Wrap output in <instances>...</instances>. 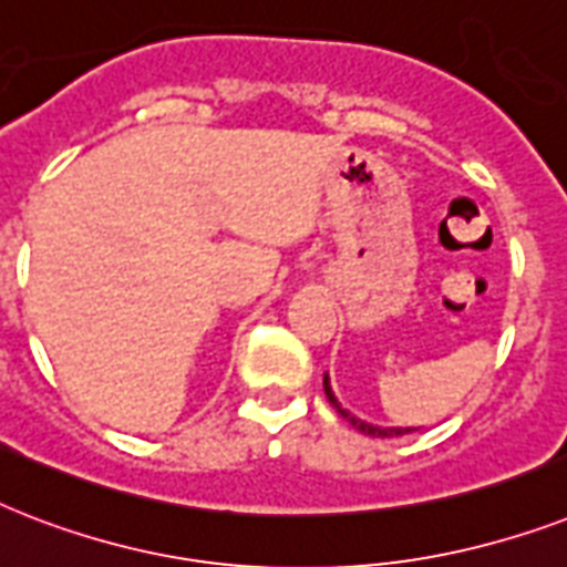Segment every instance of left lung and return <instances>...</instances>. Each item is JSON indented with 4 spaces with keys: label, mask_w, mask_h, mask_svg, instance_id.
<instances>
[{
    "label": "left lung",
    "mask_w": 567,
    "mask_h": 567,
    "mask_svg": "<svg viewBox=\"0 0 567 567\" xmlns=\"http://www.w3.org/2000/svg\"><path fill=\"white\" fill-rule=\"evenodd\" d=\"M324 395H328V401L333 404V410L342 415V419L348 421V424H354L360 433H365V436H374V439H392V436H404V433H412L410 427H374V424H369V421H360L357 415H351L348 410H342V404L337 401V395H333V389H330V380L328 374H324Z\"/></svg>",
    "instance_id": "1"
}]
</instances>
